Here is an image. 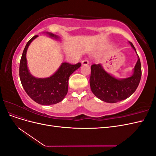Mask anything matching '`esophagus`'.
I'll use <instances>...</instances> for the list:
<instances>
[{"instance_id":"obj_1","label":"esophagus","mask_w":156,"mask_h":156,"mask_svg":"<svg viewBox=\"0 0 156 156\" xmlns=\"http://www.w3.org/2000/svg\"><path fill=\"white\" fill-rule=\"evenodd\" d=\"M89 64V61L87 59H84L82 61V64L83 65H88Z\"/></svg>"}]
</instances>
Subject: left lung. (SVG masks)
<instances>
[{
    "instance_id": "1",
    "label": "left lung",
    "mask_w": 156,
    "mask_h": 156,
    "mask_svg": "<svg viewBox=\"0 0 156 156\" xmlns=\"http://www.w3.org/2000/svg\"><path fill=\"white\" fill-rule=\"evenodd\" d=\"M131 48L137 55V62L133 69V74L129 77L118 79L107 73L100 64L91 66L90 85L92 93L101 101L116 103L126 100L137 88L141 78V64L136 49L131 42Z\"/></svg>"
}]
</instances>
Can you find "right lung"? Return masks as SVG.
I'll return each instance as SVG.
<instances>
[{
  "instance_id": "right-lung-1",
  "label": "right lung",
  "mask_w": 156,
  "mask_h": 156,
  "mask_svg": "<svg viewBox=\"0 0 156 156\" xmlns=\"http://www.w3.org/2000/svg\"><path fill=\"white\" fill-rule=\"evenodd\" d=\"M50 37L60 40V37L53 33L45 32ZM38 36H34L27 42L23 50L20 65V77L24 88L29 96L35 102L43 105H54L62 101L68 90L69 77L75 70L81 67V64H61L58 69L46 78H37L30 73L27 66V52L31 42Z\"/></svg>"
}]
</instances>
